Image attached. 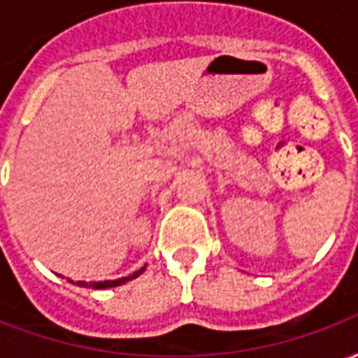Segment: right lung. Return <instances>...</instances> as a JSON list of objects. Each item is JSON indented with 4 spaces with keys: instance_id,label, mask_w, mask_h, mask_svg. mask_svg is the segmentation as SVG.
Returning <instances> with one entry per match:
<instances>
[{
    "instance_id": "right-lung-1",
    "label": "right lung",
    "mask_w": 358,
    "mask_h": 358,
    "mask_svg": "<svg viewBox=\"0 0 358 358\" xmlns=\"http://www.w3.org/2000/svg\"><path fill=\"white\" fill-rule=\"evenodd\" d=\"M143 272V268H140L138 272H134L132 276H126V278H118V280H105V282H97V284H88V282H76V285H80V287H88L92 285L94 289H105V287H117V285H122L126 282H130L134 278H138Z\"/></svg>"
}]
</instances>
